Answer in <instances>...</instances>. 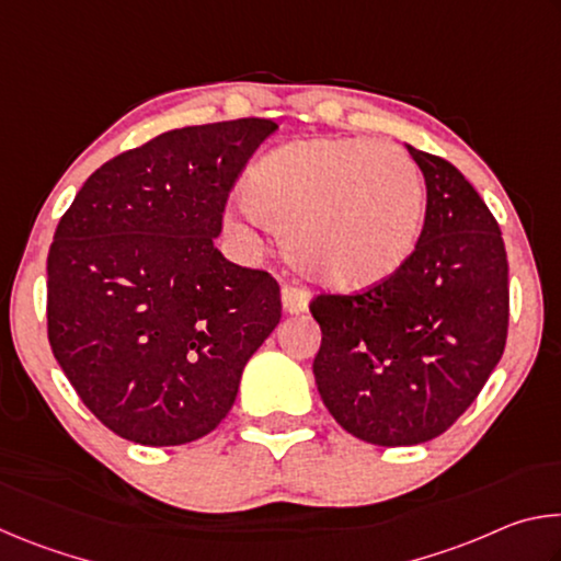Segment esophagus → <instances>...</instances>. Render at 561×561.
I'll use <instances>...</instances> for the list:
<instances>
[{
  "instance_id": "34e87169",
  "label": "esophagus",
  "mask_w": 561,
  "mask_h": 561,
  "mask_svg": "<svg viewBox=\"0 0 561 561\" xmlns=\"http://www.w3.org/2000/svg\"><path fill=\"white\" fill-rule=\"evenodd\" d=\"M309 291L301 287H291V284H284L282 287V307L287 314H304L309 309Z\"/></svg>"
}]
</instances>
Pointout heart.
Returning a JSON list of instances; mask_svg holds the SVG:
<instances>
[{"instance_id": "b5f03b06", "label": "heart", "mask_w": 561, "mask_h": 561, "mask_svg": "<svg viewBox=\"0 0 561 561\" xmlns=\"http://www.w3.org/2000/svg\"><path fill=\"white\" fill-rule=\"evenodd\" d=\"M247 210L282 232L294 267L341 291L396 277L415 252L425 185L393 144L307 138L272 148L247 168ZM232 227L240 222L232 217Z\"/></svg>"}]
</instances>
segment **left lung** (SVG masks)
I'll use <instances>...</instances> for the list:
<instances>
[{
  "label": "left lung",
  "instance_id": "left-lung-1",
  "mask_svg": "<svg viewBox=\"0 0 561 561\" xmlns=\"http://www.w3.org/2000/svg\"><path fill=\"white\" fill-rule=\"evenodd\" d=\"M425 222L405 267L354 297L321 294L317 388L341 428L401 448L438 438L500 364L510 284L500 225L448 160L408 146Z\"/></svg>",
  "mask_w": 561,
  "mask_h": 561
}]
</instances>
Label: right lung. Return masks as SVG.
Returning a JSON list of instances; mask_svg holds the SVG:
<instances>
[{
  "label": "right lung",
  "instance_id": "add662e5",
  "mask_svg": "<svg viewBox=\"0 0 561 561\" xmlns=\"http://www.w3.org/2000/svg\"><path fill=\"white\" fill-rule=\"evenodd\" d=\"M277 128L237 118L160 133L103 163L59 220L49 344L121 438L163 448L215 431L279 324V284L215 247L237 175Z\"/></svg>",
  "mask_w": 561,
  "mask_h": 561
}]
</instances>
